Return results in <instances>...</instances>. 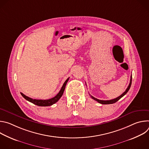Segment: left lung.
<instances>
[{"mask_svg":"<svg viewBox=\"0 0 149 149\" xmlns=\"http://www.w3.org/2000/svg\"><path fill=\"white\" fill-rule=\"evenodd\" d=\"M132 81V75H131V79H130V84H129V85L128 87H127V88L126 89V90H125L121 95H120L119 97H117L116 98H114V99H113V100H98V99H97V98H94V97H93V96H91V98H92L93 99H94V100L97 101V102H98L99 103L102 104H110L115 103V102H116L117 101H118L121 98H122L124 95H125V94H127V93L129 91V90H130V87H131Z\"/></svg>","mask_w":149,"mask_h":149,"instance_id":"8db88e82","label":"left lung"}]
</instances>
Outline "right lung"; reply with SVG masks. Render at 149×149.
Masks as SVG:
<instances>
[{
	"label": "right lung",
	"instance_id": "obj_1",
	"mask_svg": "<svg viewBox=\"0 0 149 149\" xmlns=\"http://www.w3.org/2000/svg\"><path fill=\"white\" fill-rule=\"evenodd\" d=\"M69 78H68L65 81V82L63 83L61 90L58 93V94L56 96H55L54 97H53L52 98H50V99H48V100H36V99H32V98H30V97L24 95L22 93H20V94H21V95H22V96L25 99H26L28 101H29V102H32V103H33V104H35L36 105L42 106V107H45V106H50V105H52L56 103L60 99V98L62 97V94L63 93V91H64V90H65L67 83L68 81L69 80Z\"/></svg>",
	"mask_w": 149,
	"mask_h": 149
}]
</instances>
